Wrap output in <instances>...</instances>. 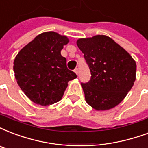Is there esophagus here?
<instances>
[{"label":"esophagus","mask_w":148,"mask_h":148,"mask_svg":"<svg viewBox=\"0 0 148 148\" xmlns=\"http://www.w3.org/2000/svg\"><path fill=\"white\" fill-rule=\"evenodd\" d=\"M74 72H75V73H76V75H78V73H79V70L77 68H75V69H74Z\"/></svg>","instance_id":"1"}]
</instances>
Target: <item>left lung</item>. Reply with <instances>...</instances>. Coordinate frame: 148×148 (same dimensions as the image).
Here are the masks:
<instances>
[{
    "mask_svg": "<svg viewBox=\"0 0 148 148\" xmlns=\"http://www.w3.org/2000/svg\"><path fill=\"white\" fill-rule=\"evenodd\" d=\"M90 79L81 83L85 99L96 110H108L120 103L133 86L136 65L128 52L104 35L79 39Z\"/></svg>",
    "mask_w": 148,
    "mask_h": 148,
    "instance_id": "1",
    "label": "left lung"
}]
</instances>
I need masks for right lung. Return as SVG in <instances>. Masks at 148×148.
<instances>
[{"label":"right lung","mask_w":148,"mask_h":148,"mask_svg":"<svg viewBox=\"0 0 148 148\" xmlns=\"http://www.w3.org/2000/svg\"><path fill=\"white\" fill-rule=\"evenodd\" d=\"M66 36L54 32L41 33L24 47L14 61L18 86L36 104L49 105L62 99L68 82L77 75L67 68L61 51Z\"/></svg>","instance_id":"right-lung-1"}]
</instances>
